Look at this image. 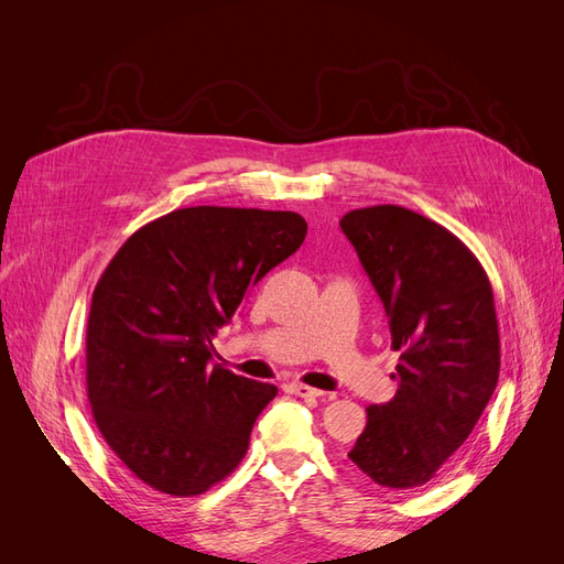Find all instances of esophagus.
Returning <instances> with one entry per match:
<instances>
[{
	"mask_svg": "<svg viewBox=\"0 0 564 564\" xmlns=\"http://www.w3.org/2000/svg\"><path fill=\"white\" fill-rule=\"evenodd\" d=\"M284 392H289V395H299V398H322L324 395L322 390L311 388V386H305V383H286Z\"/></svg>",
	"mask_w": 564,
	"mask_h": 564,
	"instance_id": "1",
	"label": "esophagus"
}]
</instances>
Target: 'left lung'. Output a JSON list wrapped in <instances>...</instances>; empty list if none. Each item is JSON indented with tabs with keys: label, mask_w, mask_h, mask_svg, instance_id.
<instances>
[{
	"label": "left lung",
	"mask_w": 564,
	"mask_h": 564,
	"mask_svg": "<svg viewBox=\"0 0 564 564\" xmlns=\"http://www.w3.org/2000/svg\"><path fill=\"white\" fill-rule=\"evenodd\" d=\"M383 303L400 352L395 398L367 406L350 460L373 482L416 489L464 445L499 381L494 294L480 261L447 228L395 204L340 218Z\"/></svg>",
	"instance_id": "left-lung-1"
}]
</instances>
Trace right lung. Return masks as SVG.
<instances>
[{
    "label": "right lung",
    "instance_id": "1",
    "mask_svg": "<svg viewBox=\"0 0 564 564\" xmlns=\"http://www.w3.org/2000/svg\"><path fill=\"white\" fill-rule=\"evenodd\" d=\"M305 232L294 212L176 209L135 230L100 275L87 395L110 449L152 489L197 497L245 458L278 388L212 367V338Z\"/></svg>",
    "mask_w": 564,
    "mask_h": 564
}]
</instances>
